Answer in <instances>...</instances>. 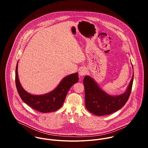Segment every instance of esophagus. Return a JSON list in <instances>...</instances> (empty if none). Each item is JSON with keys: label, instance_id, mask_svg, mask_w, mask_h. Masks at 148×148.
<instances>
[{"label": "esophagus", "instance_id": "34e87169", "mask_svg": "<svg viewBox=\"0 0 148 148\" xmlns=\"http://www.w3.org/2000/svg\"><path fill=\"white\" fill-rule=\"evenodd\" d=\"M87 73V70L85 67H81L79 70V77H82L86 75Z\"/></svg>", "mask_w": 148, "mask_h": 148}]
</instances>
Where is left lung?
<instances>
[{"mask_svg": "<svg viewBox=\"0 0 148 148\" xmlns=\"http://www.w3.org/2000/svg\"><path fill=\"white\" fill-rule=\"evenodd\" d=\"M133 81L134 72L126 91L122 94L113 96L103 91L93 78L86 75L84 78L83 83L85 88V103L87 110L97 116L109 115L118 111L124 106L130 97Z\"/></svg>", "mask_w": 148, "mask_h": 148, "instance_id": "1", "label": "left lung"}]
</instances>
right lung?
Here are the masks:
<instances>
[{
    "label": "right lung",
    "instance_id": "right-lung-1",
    "mask_svg": "<svg viewBox=\"0 0 148 148\" xmlns=\"http://www.w3.org/2000/svg\"><path fill=\"white\" fill-rule=\"evenodd\" d=\"M18 62L16 68L15 81L17 92L24 102L32 108L41 112H54L64 103L70 88L78 81V73L71 74L63 78L58 86L51 92L43 95H32L22 87L18 77Z\"/></svg>",
    "mask_w": 148,
    "mask_h": 148
}]
</instances>
